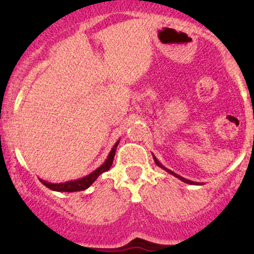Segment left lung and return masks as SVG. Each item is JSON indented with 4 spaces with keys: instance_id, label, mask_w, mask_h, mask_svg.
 Returning <instances> with one entry per match:
<instances>
[{
    "instance_id": "8db88e82",
    "label": "left lung",
    "mask_w": 254,
    "mask_h": 254,
    "mask_svg": "<svg viewBox=\"0 0 254 254\" xmlns=\"http://www.w3.org/2000/svg\"><path fill=\"white\" fill-rule=\"evenodd\" d=\"M152 157H153V160H155V163H156V165L158 166V167H161V168H162V170H165L166 172H168V173H170V175H172V176L177 177V178H178V179H181V181H182V182H184V183H188V184H203V183H196V182L189 181V179H187V178H183V177H181V176H179V175H176L175 172H172V171H171V170H168V168H166L165 166H163L162 163H161L160 161H158L157 158L155 157V155H152Z\"/></svg>"
}]
</instances>
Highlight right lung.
I'll return each mask as SVG.
<instances>
[{"label": "right lung", "instance_id": "right-lung-1", "mask_svg": "<svg viewBox=\"0 0 254 254\" xmlns=\"http://www.w3.org/2000/svg\"><path fill=\"white\" fill-rule=\"evenodd\" d=\"M118 143H119V140L114 143V146H113V148L111 150V152H109L107 160L103 162V165L99 166L96 171H93V172H91L86 177H82V178H78V179H73V181L64 182V183H50V182L44 181V179H40V182H42L45 187H48L49 189L55 191H67V193H72V191L84 190V189L89 188V187L94 183V181H96L102 173L107 172V171L112 167Z\"/></svg>", "mask_w": 254, "mask_h": 254}]
</instances>
